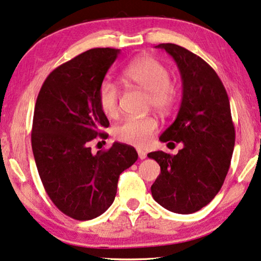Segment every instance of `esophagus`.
Instances as JSON below:
<instances>
[{
    "mask_svg": "<svg viewBox=\"0 0 261 261\" xmlns=\"http://www.w3.org/2000/svg\"><path fill=\"white\" fill-rule=\"evenodd\" d=\"M138 155H139V158H140V159H145L146 156H147V154H146V152L142 151L141 148H138Z\"/></svg>",
    "mask_w": 261,
    "mask_h": 261,
    "instance_id": "1",
    "label": "esophagus"
}]
</instances>
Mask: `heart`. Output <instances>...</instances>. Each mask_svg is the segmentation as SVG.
Here are the masks:
<instances>
[{
  "label": "heart",
  "instance_id": "heart-1",
  "mask_svg": "<svg viewBox=\"0 0 261 261\" xmlns=\"http://www.w3.org/2000/svg\"><path fill=\"white\" fill-rule=\"evenodd\" d=\"M123 78L128 83L148 92V107L166 112L174 102V87L165 65L151 56H141L123 70ZM99 108L106 116L114 119L120 113V91L113 82L103 81L98 88ZM158 130L154 117L126 119L114 128V137L123 144L144 147Z\"/></svg>",
  "mask_w": 261,
  "mask_h": 261
}]
</instances>
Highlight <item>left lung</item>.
<instances>
[{
    "instance_id": "obj_1",
    "label": "left lung",
    "mask_w": 261,
    "mask_h": 261,
    "mask_svg": "<svg viewBox=\"0 0 261 261\" xmlns=\"http://www.w3.org/2000/svg\"><path fill=\"white\" fill-rule=\"evenodd\" d=\"M155 47L172 57L183 82L179 112L159 139L181 142L183 148L176 155L148 153L160 166L151 191L170 212L192 214L213 201L229 170L235 144L229 98L215 70L201 57L174 44Z\"/></svg>"
}]
</instances>
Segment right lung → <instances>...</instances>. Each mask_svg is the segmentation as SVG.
<instances>
[{
  "instance_id": "add662e5",
  "label": "right lung",
  "mask_w": 261,
  "mask_h": 261,
  "mask_svg": "<svg viewBox=\"0 0 261 261\" xmlns=\"http://www.w3.org/2000/svg\"><path fill=\"white\" fill-rule=\"evenodd\" d=\"M119 53L91 48L62 64L35 102L32 149L39 176L53 204L78 221L95 219L112 205L120 174L138 159L134 147L119 142L91 152L94 139L108 135L97 92Z\"/></svg>"
}]
</instances>
